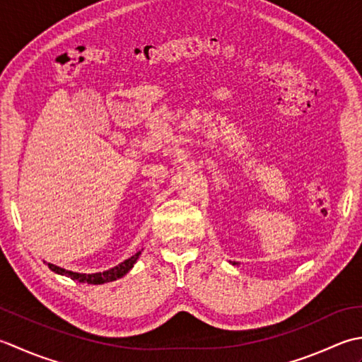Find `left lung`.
Wrapping results in <instances>:
<instances>
[{
	"label": "left lung",
	"instance_id": "obj_1",
	"mask_svg": "<svg viewBox=\"0 0 362 362\" xmlns=\"http://www.w3.org/2000/svg\"><path fill=\"white\" fill-rule=\"evenodd\" d=\"M233 265H239V264L238 262H233Z\"/></svg>",
	"mask_w": 362,
	"mask_h": 362
}]
</instances>
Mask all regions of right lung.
<instances>
[{"mask_svg":"<svg viewBox=\"0 0 362 362\" xmlns=\"http://www.w3.org/2000/svg\"><path fill=\"white\" fill-rule=\"evenodd\" d=\"M144 248L137 252L136 255H132L128 259H124L123 262H120L119 265H115V267L105 270V272H97V274H78V272H71V270H65L62 267H57L54 264H47L49 270H53L54 274L57 275H62V276H67L71 278L73 281H78V283H84V284H105V283H110V281H115V279H120L122 276H124L128 274V272L134 267L136 261L139 259V256L142 255Z\"/></svg>","mask_w":362,"mask_h":362,"instance_id":"add662e5","label":"right lung"}]
</instances>
